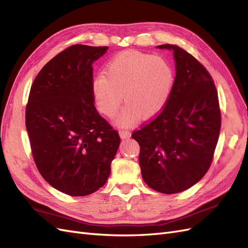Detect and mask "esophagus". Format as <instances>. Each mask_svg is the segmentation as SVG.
I'll list each match as a JSON object with an SVG mask.
<instances>
[{
    "mask_svg": "<svg viewBox=\"0 0 248 248\" xmlns=\"http://www.w3.org/2000/svg\"><path fill=\"white\" fill-rule=\"evenodd\" d=\"M119 134L120 137H121L122 140H126V139H129L131 137V133L128 130H119Z\"/></svg>",
    "mask_w": 248,
    "mask_h": 248,
    "instance_id": "34e87169",
    "label": "esophagus"
}]
</instances>
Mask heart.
I'll return each instance as SVG.
<instances>
[{
  "label": "heart",
  "mask_w": 248,
  "mask_h": 248,
  "mask_svg": "<svg viewBox=\"0 0 248 248\" xmlns=\"http://www.w3.org/2000/svg\"><path fill=\"white\" fill-rule=\"evenodd\" d=\"M175 82V71L166 59L139 51H124L109 61L104 74L93 78L95 106L107 117L116 115L125 104L116 124L132 125L139 118H154L166 108Z\"/></svg>",
  "instance_id": "1"
}]
</instances>
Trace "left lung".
<instances>
[{"label": "left lung", "instance_id": "1", "mask_svg": "<svg viewBox=\"0 0 248 248\" xmlns=\"http://www.w3.org/2000/svg\"><path fill=\"white\" fill-rule=\"evenodd\" d=\"M172 50L176 78L170 100L153 121L132 133L140 148L139 162L146 184L161 193L190 188L205 176L218 140L221 116L213 79L183 48Z\"/></svg>", "mask_w": 248, "mask_h": 248}]
</instances>
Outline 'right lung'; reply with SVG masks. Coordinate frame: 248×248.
Masks as SVG:
<instances>
[{
  "mask_svg": "<svg viewBox=\"0 0 248 248\" xmlns=\"http://www.w3.org/2000/svg\"><path fill=\"white\" fill-rule=\"evenodd\" d=\"M108 46L76 44L46 64L31 87L26 126L34 161L54 188L89 196L108 181L120 145L94 106L93 63Z\"/></svg>",
  "mask_w": 248,
  "mask_h": 248,
  "instance_id": "1",
  "label": "right lung"
}]
</instances>
